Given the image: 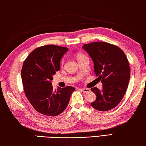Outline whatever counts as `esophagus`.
<instances>
[{"label":"esophagus","mask_w":146,"mask_h":146,"mask_svg":"<svg viewBox=\"0 0 146 146\" xmlns=\"http://www.w3.org/2000/svg\"><path fill=\"white\" fill-rule=\"evenodd\" d=\"M80 90H82V91L84 92V93H88V92H90V90L89 88H81Z\"/></svg>","instance_id":"1"}]
</instances>
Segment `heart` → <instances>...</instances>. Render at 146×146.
I'll return each instance as SVG.
<instances>
[{"label":"heart","mask_w":146,"mask_h":146,"mask_svg":"<svg viewBox=\"0 0 146 146\" xmlns=\"http://www.w3.org/2000/svg\"><path fill=\"white\" fill-rule=\"evenodd\" d=\"M77 60H80V59H82V58H83L84 57H85V56L84 54H82V53H77Z\"/></svg>","instance_id":"heart-1"}]
</instances>
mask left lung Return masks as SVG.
<instances>
[{"instance_id": "obj_1", "label": "left lung", "mask_w": 146, "mask_h": 146, "mask_svg": "<svg viewBox=\"0 0 146 146\" xmlns=\"http://www.w3.org/2000/svg\"><path fill=\"white\" fill-rule=\"evenodd\" d=\"M82 48L93 60L95 73L103 83V90L91 88L97 96L91 105L99 111L112 109L121 102L128 87V60L121 48L106 42L90 43Z\"/></svg>"}]
</instances>
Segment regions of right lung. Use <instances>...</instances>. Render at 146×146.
I'll return each instance as SVG.
<instances>
[{
	"label": "right lung",
	"instance_id": "right-lung-1",
	"mask_svg": "<svg viewBox=\"0 0 146 146\" xmlns=\"http://www.w3.org/2000/svg\"><path fill=\"white\" fill-rule=\"evenodd\" d=\"M66 47L47 45L38 47L29 55L23 65L21 78L28 100L36 111L48 116H56L66 109L75 88L53 90L52 76L60 68Z\"/></svg>",
	"mask_w": 146,
	"mask_h": 146
}]
</instances>
